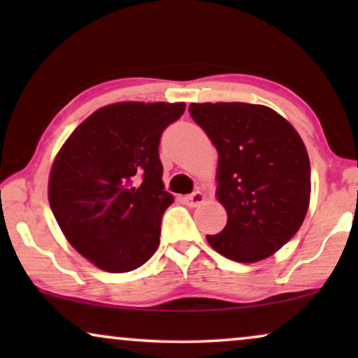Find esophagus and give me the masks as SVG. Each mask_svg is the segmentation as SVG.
I'll return each mask as SVG.
<instances>
[{
    "instance_id": "34e87169",
    "label": "esophagus",
    "mask_w": 358,
    "mask_h": 358,
    "mask_svg": "<svg viewBox=\"0 0 358 358\" xmlns=\"http://www.w3.org/2000/svg\"><path fill=\"white\" fill-rule=\"evenodd\" d=\"M182 200H184V203L187 205V207H197V205H200L205 200V195L200 192V190H195L194 194L185 195Z\"/></svg>"
}]
</instances>
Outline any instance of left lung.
<instances>
[{
	"instance_id": "1",
	"label": "left lung",
	"mask_w": 358,
	"mask_h": 358,
	"mask_svg": "<svg viewBox=\"0 0 358 358\" xmlns=\"http://www.w3.org/2000/svg\"><path fill=\"white\" fill-rule=\"evenodd\" d=\"M190 115L218 151L217 197L227 227L207 234L215 251L257 262L300 229L311 194V169L296 130L271 107L246 102L190 104Z\"/></svg>"
}]
</instances>
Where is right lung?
Instances as JSON below:
<instances>
[{
  "mask_svg": "<svg viewBox=\"0 0 358 358\" xmlns=\"http://www.w3.org/2000/svg\"><path fill=\"white\" fill-rule=\"evenodd\" d=\"M184 102H119L97 109L62 146L48 202L81 256L112 273L138 268L159 244L164 190L159 140Z\"/></svg>",
  "mask_w": 358,
  "mask_h": 358,
  "instance_id": "1",
  "label": "right lung"
}]
</instances>
